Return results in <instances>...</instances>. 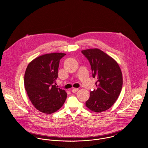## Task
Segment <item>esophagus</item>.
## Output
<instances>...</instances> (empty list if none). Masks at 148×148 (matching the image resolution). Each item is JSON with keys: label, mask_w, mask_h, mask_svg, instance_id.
<instances>
[{"label": "esophagus", "mask_w": 148, "mask_h": 148, "mask_svg": "<svg viewBox=\"0 0 148 148\" xmlns=\"http://www.w3.org/2000/svg\"><path fill=\"white\" fill-rule=\"evenodd\" d=\"M78 90H79V89H78V88H73V89H72V92L73 93H75V92H77Z\"/></svg>", "instance_id": "34e87169"}]
</instances>
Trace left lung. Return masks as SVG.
<instances>
[{
    "label": "left lung",
    "mask_w": 148,
    "mask_h": 148,
    "mask_svg": "<svg viewBox=\"0 0 148 148\" xmlns=\"http://www.w3.org/2000/svg\"><path fill=\"white\" fill-rule=\"evenodd\" d=\"M91 66L96 88L90 92L85 106L95 112L109 109L118 99L123 86V75L117 62L103 51L90 48L82 51Z\"/></svg>",
    "instance_id": "left-lung-1"
}]
</instances>
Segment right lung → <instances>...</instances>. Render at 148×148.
Here are the masks:
<instances>
[{
  "mask_svg": "<svg viewBox=\"0 0 148 148\" xmlns=\"http://www.w3.org/2000/svg\"><path fill=\"white\" fill-rule=\"evenodd\" d=\"M66 54L51 53L38 56L28 64L24 74V87L35 108L45 114L58 110L64 104L66 92L56 86L60 60Z\"/></svg>",
  "mask_w": 148,
  "mask_h": 148,
  "instance_id": "add662e5",
  "label": "right lung"
}]
</instances>
